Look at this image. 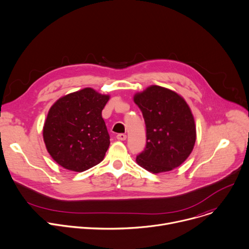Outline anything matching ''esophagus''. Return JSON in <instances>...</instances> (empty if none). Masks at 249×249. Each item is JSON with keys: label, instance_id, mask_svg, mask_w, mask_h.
Here are the masks:
<instances>
[{"label": "esophagus", "instance_id": "1", "mask_svg": "<svg viewBox=\"0 0 249 249\" xmlns=\"http://www.w3.org/2000/svg\"><path fill=\"white\" fill-rule=\"evenodd\" d=\"M117 139H118L119 141H125V140H126V135H125L124 133H119V134L117 135Z\"/></svg>", "mask_w": 249, "mask_h": 249}]
</instances>
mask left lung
I'll return each mask as SVG.
<instances>
[{
    "mask_svg": "<svg viewBox=\"0 0 249 249\" xmlns=\"http://www.w3.org/2000/svg\"><path fill=\"white\" fill-rule=\"evenodd\" d=\"M146 125V146L137 164L151 173L171 171L189 157L196 142V125L191 108L176 92L152 85L136 93Z\"/></svg>",
    "mask_w": 249,
    "mask_h": 249,
    "instance_id": "1",
    "label": "left lung"
}]
</instances>
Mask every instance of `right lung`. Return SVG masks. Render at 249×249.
Returning a JSON list of instances; mask_svg holds the SVG:
<instances>
[{
	"mask_svg": "<svg viewBox=\"0 0 249 249\" xmlns=\"http://www.w3.org/2000/svg\"><path fill=\"white\" fill-rule=\"evenodd\" d=\"M108 100V95L84 88L51 106L42 134L48 153L60 166L83 172L104 159L109 135L102 110Z\"/></svg>",
	"mask_w": 249,
	"mask_h": 249,
	"instance_id": "add662e5",
	"label": "right lung"
}]
</instances>
